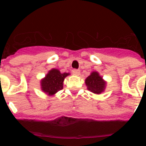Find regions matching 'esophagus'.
<instances>
[{"label": "esophagus", "instance_id": "34e87169", "mask_svg": "<svg viewBox=\"0 0 146 146\" xmlns=\"http://www.w3.org/2000/svg\"><path fill=\"white\" fill-rule=\"evenodd\" d=\"M73 72V74L76 76H78L80 74V70L79 69H74V70L72 71Z\"/></svg>", "mask_w": 146, "mask_h": 146}]
</instances>
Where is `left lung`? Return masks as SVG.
<instances>
[{"instance_id":"obj_1","label":"left lung","mask_w":146,"mask_h":146,"mask_svg":"<svg viewBox=\"0 0 146 146\" xmlns=\"http://www.w3.org/2000/svg\"><path fill=\"white\" fill-rule=\"evenodd\" d=\"M86 85L88 91L96 94H100L105 90L107 82L104 80L99 73L94 71L91 73L85 80Z\"/></svg>"}]
</instances>
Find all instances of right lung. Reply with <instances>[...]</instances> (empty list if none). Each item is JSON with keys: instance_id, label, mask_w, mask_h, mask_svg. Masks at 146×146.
Here are the masks:
<instances>
[{"instance_id": "obj_1", "label": "right lung", "mask_w": 146, "mask_h": 146, "mask_svg": "<svg viewBox=\"0 0 146 146\" xmlns=\"http://www.w3.org/2000/svg\"><path fill=\"white\" fill-rule=\"evenodd\" d=\"M69 74L66 72L61 73L58 69H52L40 81L42 91L48 96H54L63 89L64 79Z\"/></svg>"}]
</instances>
